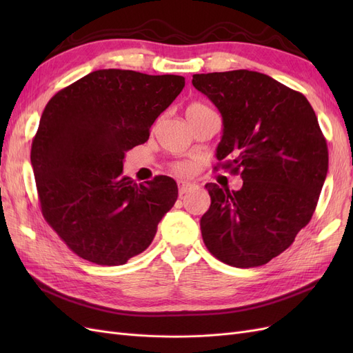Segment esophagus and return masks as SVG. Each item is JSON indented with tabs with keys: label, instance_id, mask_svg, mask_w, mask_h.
Returning a JSON list of instances; mask_svg holds the SVG:
<instances>
[{
	"label": "esophagus",
	"instance_id": "1",
	"mask_svg": "<svg viewBox=\"0 0 353 353\" xmlns=\"http://www.w3.org/2000/svg\"><path fill=\"white\" fill-rule=\"evenodd\" d=\"M193 188H194V185H193V184H190V183H183V181H181V183H178L179 196H184V194H187L188 191H191Z\"/></svg>",
	"mask_w": 353,
	"mask_h": 353
}]
</instances>
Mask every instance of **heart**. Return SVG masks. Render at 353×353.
<instances>
[{
    "label": "heart",
    "instance_id": "b5f03b06",
    "mask_svg": "<svg viewBox=\"0 0 353 353\" xmlns=\"http://www.w3.org/2000/svg\"><path fill=\"white\" fill-rule=\"evenodd\" d=\"M200 109H206L205 105L203 104H191V105H188V109H187V112H193V110H200ZM174 169H175V172H178L179 175H187L188 172H190V166L187 165V163H183V162H178V163H175L174 165Z\"/></svg>",
    "mask_w": 353,
    "mask_h": 353
}]
</instances>
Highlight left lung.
Listing matches in <instances>:
<instances>
[{"label":"left lung","instance_id":"left-lung-1","mask_svg":"<svg viewBox=\"0 0 353 353\" xmlns=\"http://www.w3.org/2000/svg\"><path fill=\"white\" fill-rule=\"evenodd\" d=\"M222 116L216 159L241 170L239 191L209 183L200 219L208 250L236 268L268 263L311 221L328 170V150L303 94L259 72L193 74Z\"/></svg>","mask_w":353,"mask_h":353}]
</instances>
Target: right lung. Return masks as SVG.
Returning a JSON list of instances; mask_svg holds the SVG:
<instances>
[{
    "mask_svg": "<svg viewBox=\"0 0 353 353\" xmlns=\"http://www.w3.org/2000/svg\"><path fill=\"white\" fill-rule=\"evenodd\" d=\"M184 85L178 74L101 69L46 105L30 150L41 210L79 258L123 265L152 244L178 187L165 175L135 184L123 159Z\"/></svg>",
    "mask_w": 353,
    "mask_h": 353,
    "instance_id": "add662e5",
    "label": "right lung"
}]
</instances>
